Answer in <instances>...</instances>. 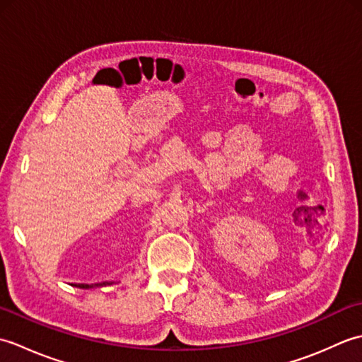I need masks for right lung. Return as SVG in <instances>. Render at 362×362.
<instances>
[{
    "label": "right lung",
    "mask_w": 362,
    "mask_h": 362,
    "mask_svg": "<svg viewBox=\"0 0 362 362\" xmlns=\"http://www.w3.org/2000/svg\"><path fill=\"white\" fill-rule=\"evenodd\" d=\"M115 281H104V283H96V284H74L76 288H82V289H90V288H93V286H103V284H113Z\"/></svg>",
    "instance_id": "1"
}]
</instances>
